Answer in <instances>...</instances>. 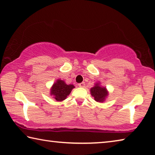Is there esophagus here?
Here are the masks:
<instances>
[{"label": "esophagus", "mask_w": 155, "mask_h": 155, "mask_svg": "<svg viewBox=\"0 0 155 155\" xmlns=\"http://www.w3.org/2000/svg\"><path fill=\"white\" fill-rule=\"evenodd\" d=\"M85 84L84 82L78 84V87H85Z\"/></svg>", "instance_id": "obj_1"}]
</instances>
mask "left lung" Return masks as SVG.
<instances>
[{
  "mask_svg": "<svg viewBox=\"0 0 155 155\" xmlns=\"http://www.w3.org/2000/svg\"><path fill=\"white\" fill-rule=\"evenodd\" d=\"M90 93L94 98V100L99 103H104L107 97L109 96L108 90L105 87L102 86L100 82L94 84V87L90 89Z\"/></svg>",
  "mask_w": 155,
  "mask_h": 155,
  "instance_id": "8db88e82",
  "label": "left lung"
}]
</instances>
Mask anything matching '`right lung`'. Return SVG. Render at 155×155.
I'll use <instances>...</instances> for the list:
<instances>
[{
    "label": "right lung",
    "mask_w": 155,
    "mask_h": 155,
    "mask_svg": "<svg viewBox=\"0 0 155 155\" xmlns=\"http://www.w3.org/2000/svg\"><path fill=\"white\" fill-rule=\"evenodd\" d=\"M74 87V86L71 84L68 85L64 81L57 79L52 85L50 94L57 101L61 102L66 99Z\"/></svg>",
    "instance_id": "add662e5"
}]
</instances>
